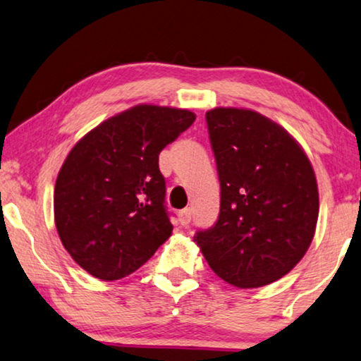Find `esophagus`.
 Here are the masks:
<instances>
[{
    "label": "esophagus",
    "instance_id": "esophagus-1",
    "mask_svg": "<svg viewBox=\"0 0 361 361\" xmlns=\"http://www.w3.org/2000/svg\"><path fill=\"white\" fill-rule=\"evenodd\" d=\"M190 221H192V209H190V208L182 209V211L179 212V222H180V226H188V224H190Z\"/></svg>",
    "mask_w": 361,
    "mask_h": 361
}]
</instances>
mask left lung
I'll return each mask as SVG.
<instances>
[{
	"label": "left lung",
	"instance_id": "1",
	"mask_svg": "<svg viewBox=\"0 0 361 361\" xmlns=\"http://www.w3.org/2000/svg\"><path fill=\"white\" fill-rule=\"evenodd\" d=\"M221 182V211L193 240L212 271L236 288H259L294 269L314 240V168L285 129L245 109L206 114Z\"/></svg>",
	"mask_w": 361,
	"mask_h": 361
}]
</instances>
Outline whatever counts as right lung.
I'll use <instances>...</instances> for the list:
<instances>
[{
	"label": "right lung",
	"mask_w": 361,
	"mask_h": 361,
	"mask_svg": "<svg viewBox=\"0 0 361 361\" xmlns=\"http://www.w3.org/2000/svg\"><path fill=\"white\" fill-rule=\"evenodd\" d=\"M193 121L188 110L135 105L68 153L56 180L54 219L63 247L87 274L120 280L169 238L158 155Z\"/></svg>",
	"instance_id": "1"
}]
</instances>
